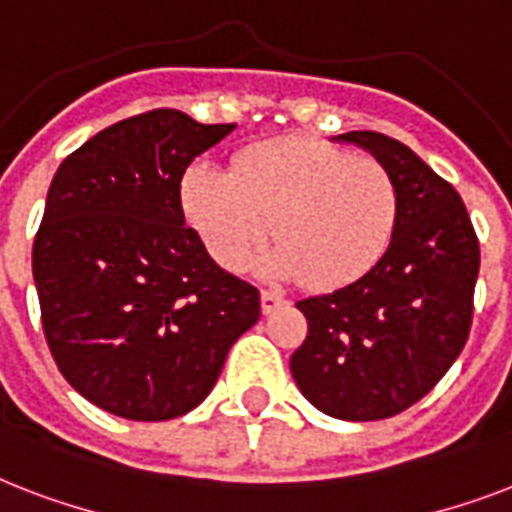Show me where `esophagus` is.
<instances>
[{
    "label": "esophagus",
    "instance_id": "1",
    "mask_svg": "<svg viewBox=\"0 0 512 512\" xmlns=\"http://www.w3.org/2000/svg\"><path fill=\"white\" fill-rule=\"evenodd\" d=\"M281 303H284V297H281V292H276V289H263V292H260V305H263V313L276 311Z\"/></svg>",
    "mask_w": 512,
    "mask_h": 512
}]
</instances>
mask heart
Wrapping results in <instances>:
<instances>
[{"label": "heart", "instance_id": "b5f03b06", "mask_svg": "<svg viewBox=\"0 0 512 512\" xmlns=\"http://www.w3.org/2000/svg\"><path fill=\"white\" fill-rule=\"evenodd\" d=\"M185 215L217 263L247 268L276 236L268 271L311 289L350 287L388 252L401 188L388 164L313 138H279L236 154L231 172L196 164Z\"/></svg>", "mask_w": 512, "mask_h": 512}]
</instances>
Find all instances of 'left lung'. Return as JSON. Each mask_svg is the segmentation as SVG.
<instances>
[{
	"label": "left lung",
	"mask_w": 512,
	"mask_h": 512,
	"mask_svg": "<svg viewBox=\"0 0 512 512\" xmlns=\"http://www.w3.org/2000/svg\"><path fill=\"white\" fill-rule=\"evenodd\" d=\"M340 140L388 164L401 188V217L366 276L297 303L308 335L289 366L324 414L385 420L436 388L465 348L481 247L460 193L412 148L369 130Z\"/></svg>",
	"instance_id": "1"
}]
</instances>
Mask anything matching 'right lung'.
<instances>
[{"label":"right lung","instance_id":"obj_1","mask_svg":"<svg viewBox=\"0 0 512 512\" xmlns=\"http://www.w3.org/2000/svg\"><path fill=\"white\" fill-rule=\"evenodd\" d=\"M236 124L175 108L116 122L66 156L34 239L44 340L68 385L124 420L191 412L260 319V292L185 225L188 164Z\"/></svg>","mask_w":512,"mask_h":512}]
</instances>
